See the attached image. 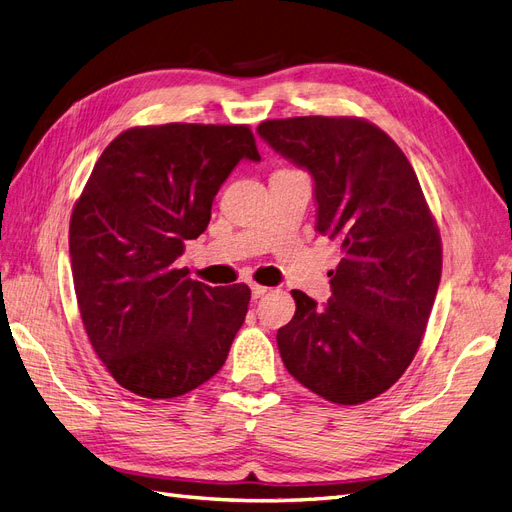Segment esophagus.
Instances as JSON below:
<instances>
[{"label": "esophagus", "instance_id": "1", "mask_svg": "<svg viewBox=\"0 0 512 512\" xmlns=\"http://www.w3.org/2000/svg\"><path fill=\"white\" fill-rule=\"evenodd\" d=\"M269 292V288L267 286H260V284H252V297L254 299H260V297H265V294Z\"/></svg>", "mask_w": 512, "mask_h": 512}]
</instances>
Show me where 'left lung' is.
<instances>
[{"label": "left lung", "instance_id": "8db88e82", "mask_svg": "<svg viewBox=\"0 0 512 512\" xmlns=\"http://www.w3.org/2000/svg\"><path fill=\"white\" fill-rule=\"evenodd\" d=\"M256 132L312 175L316 230L342 247L327 303L292 290L282 361L316 395L363 404L408 369L436 301L442 245L421 183L391 136L363 119H273Z\"/></svg>", "mask_w": 512, "mask_h": 512}]
</instances>
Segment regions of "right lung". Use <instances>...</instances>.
<instances>
[{
  "mask_svg": "<svg viewBox=\"0 0 512 512\" xmlns=\"http://www.w3.org/2000/svg\"><path fill=\"white\" fill-rule=\"evenodd\" d=\"M241 160H260L247 126L166 123L119 134L91 170L70 218L72 277L89 342L123 389L173 399L224 365L250 288L190 280L177 258Z\"/></svg>",
  "mask_w": 512,
  "mask_h": 512,
  "instance_id": "1",
  "label": "right lung"
}]
</instances>
